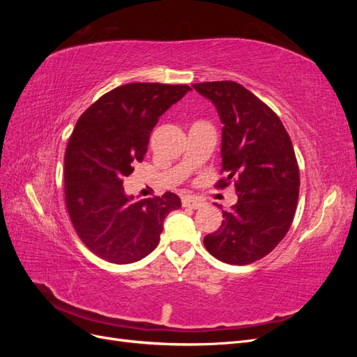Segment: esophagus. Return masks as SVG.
I'll return each mask as SVG.
<instances>
[{
    "label": "esophagus",
    "instance_id": "1",
    "mask_svg": "<svg viewBox=\"0 0 357 357\" xmlns=\"http://www.w3.org/2000/svg\"><path fill=\"white\" fill-rule=\"evenodd\" d=\"M181 204H183V207H189V208H193V210H197V208H199L204 205V202L201 199L192 198V197H185L181 199Z\"/></svg>",
    "mask_w": 357,
    "mask_h": 357
}]
</instances>
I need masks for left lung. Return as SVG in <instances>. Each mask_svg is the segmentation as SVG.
Returning <instances> with one entry per match:
<instances>
[{
    "label": "left lung",
    "instance_id": "1",
    "mask_svg": "<svg viewBox=\"0 0 357 357\" xmlns=\"http://www.w3.org/2000/svg\"><path fill=\"white\" fill-rule=\"evenodd\" d=\"M193 88L215 105L223 123L225 177L215 188L232 183L238 197L204 245L225 264H253L274 250L294 220L299 195L294 144L280 117L240 83L204 82Z\"/></svg>",
    "mask_w": 357,
    "mask_h": 357
}]
</instances>
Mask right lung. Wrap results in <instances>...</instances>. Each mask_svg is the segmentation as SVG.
<instances>
[{"mask_svg": "<svg viewBox=\"0 0 357 357\" xmlns=\"http://www.w3.org/2000/svg\"><path fill=\"white\" fill-rule=\"evenodd\" d=\"M189 91L188 84H122L75 123L63 158L67 210L83 244L107 262L132 264L152 253L167 214L181 207L172 192L132 201L123 178L143 162L159 117Z\"/></svg>", "mask_w": 357, "mask_h": 357, "instance_id": "1", "label": "right lung"}]
</instances>
